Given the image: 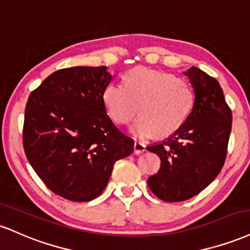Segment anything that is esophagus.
<instances>
[{"instance_id":"esophagus-1","label":"esophagus","mask_w":250,"mask_h":250,"mask_svg":"<svg viewBox=\"0 0 250 250\" xmlns=\"http://www.w3.org/2000/svg\"><path fill=\"white\" fill-rule=\"evenodd\" d=\"M133 149H134V153L140 154V153H143V152L146 151V145L144 143L136 142L133 145Z\"/></svg>"}]
</instances>
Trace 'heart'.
Instances as JSON below:
<instances>
[{"mask_svg": "<svg viewBox=\"0 0 250 250\" xmlns=\"http://www.w3.org/2000/svg\"><path fill=\"white\" fill-rule=\"evenodd\" d=\"M103 102L114 123L131 126L132 136L148 139L158 133H174L188 119L194 105V92L184 79L148 67H134L126 73L125 83H111L104 89Z\"/></svg>", "mask_w": 250, "mask_h": 250, "instance_id": "b5f03b06", "label": "heart"}]
</instances>
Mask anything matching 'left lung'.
<instances>
[{
  "mask_svg": "<svg viewBox=\"0 0 250 250\" xmlns=\"http://www.w3.org/2000/svg\"><path fill=\"white\" fill-rule=\"evenodd\" d=\"M184 73L194 92L192 112L166 140L147 147L161 160L148 187L166 202L193 198L218 177L231 131V111L219 82L195 66Z\"/></svg>",
  "mask_w": 250,
  "mask_h": 250,
  "instance_id": "8db88e82",
  "label": "left lung"
}]
</instances>
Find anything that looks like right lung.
<instances>
[{"instance_id": "right-lung-1", "label": "right lung", "mask_w": 250, "mask_h": 250, "mask_svg": "<svg viewBox=\"0 0 250 250\" xmlns=\"http://www.w3.org/2000/svg\"><path fill=\"white\" fill-rule=\"evenodd\" d=\"M106 66L58 70L29 96L23 147L41 180L70 201L102 194L117 160L133 152V139L107 116L103 92Z\"/></svg>"}]
</instances>
